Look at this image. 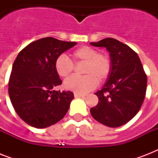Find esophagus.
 <instances>
[{"instance_id": "esophagus-1", "label": "esophagus", "mask_w": 158, "mask_h": 158, "mask_svg": "<svg viewBox=\"0 0 158 158\" xmlns=\"http://www.w3.org/2000/svg\"><path fill=\"white\" fill-rule=\"evenodd\" d=\"M74 97H75V98H81V97H85V96H86V94H79V93H74Z\"/></svg>"}]
</instances>
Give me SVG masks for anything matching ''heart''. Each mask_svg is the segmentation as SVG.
<instances>
[{
	"instance_id": "b5f03b06",
	"label": "heart",
	"mask_w": 158,
	"mask_h": 158,
	"mask_svg": "<svg viewBox=\"0 0 158 158\" xmlns=\"http://www.w3.org/2000/svg\"><path fill=\"white\" fill-rule=\"evenodd\" d=\"M74 63L84 62L83 76H71L64 81L65 89L75 93L84 94L95 89L98 82L102 84L111 73V60L104 53H99L93 48L84 46L72 52ZM74 69V63L64 55H60L55 60V69L62 78L69 76Z\"/></svg>"
}]
</instances>
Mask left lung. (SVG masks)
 I'll return each mask as SVG.
<instances>
[{
	"instance_id": "left-lung-1",
	"label": "left lung",
	"mask_w": 158,
	"mask_h": 158,
	"mask_svg": "<svg viewBox=\"0 0 158 158\" xmlns=\"http://www.w3.org/2000/svg\"><path fill=\"white\" fill-rule=\"evenodd\" d=\"M91 45L110 52L111 73L103 88L96 93L99 102L90 109L92 116L109 127L130 121L141 108L147 89V75L135 51L115 38H107Z\"/></svg>"
}]
</instances>
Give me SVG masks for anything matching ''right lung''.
<instances>
[{
	"instance_id": "1",
	"label": "right lung",
	"mask_w": 158,
	"mask_h": 158,
	"mask_svg": "<svg viewBox=\"0 0 158 158\" xmlns=\"http://www.w3.org/2000/svg\"><path fill=\"white\" fill-rule=\"evenodd\" d=\"M76 44L48 37L29 43L18 54L8 91L16 113L28 125L48 127L68 111L74 94L53 90L62 84L55 69V60Z\"/></svg>"
}]
</instances>
